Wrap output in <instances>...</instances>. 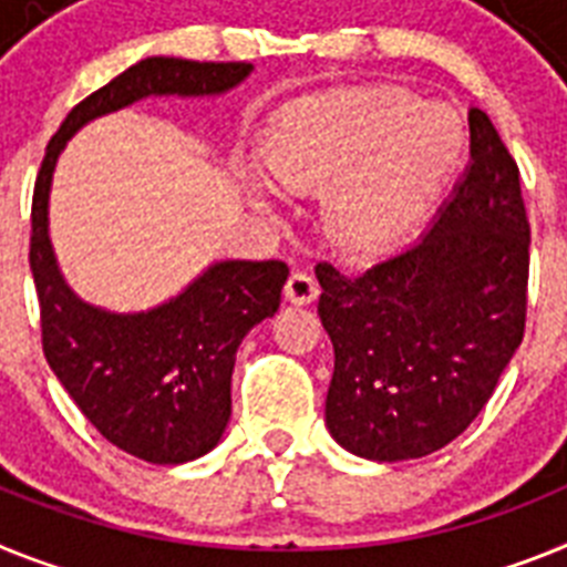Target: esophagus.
Segmentation results:
<instances>
[{
	"instance_id": "obj_1",
	"label": "esophagus",
	"mask_w": 567,
	"mask_h": 567,
	"mask_svg": "<svg viewBox=\"0 0 567 567\" xmlns=\"http://www.w3.org/2000/svg\"><path fill=\"white\" fill-rule=\"evenodd\" d=\"M285 297L293 305H311L319 297V282L305 270H293L285 282Z\"/></svg>"
}]
</instances>
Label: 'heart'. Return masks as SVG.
I'll return each mask as SVG.
<instances>
[{"label":"heart","instance_id":"obj_1","mask_svg":"<svg viewBox=\"0 0 567 567\" xmlns=\"http://www.w3.org/2000/svg\"><path fill=\"white\" fill-rule=\"evenodd\" d=\"M462 151V127L442 105L400 87L313 93L274 113L259 145L265 179L285 190L322 188L324 234L344 250H371L402 234L436 194ZM262 205V179L239 176Z\"/></svg>","mask_w":567,"mask_h":567}]
</instances>
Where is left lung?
<instances>
[{"mask_svg": "<svg viewBox=\"0 0 567 567\" xmlns=\"http://www.w3.org/2000/svg\"><path fill=\"white\" fill-rule=\"evenodd\" d=\"M471 162L431 228L362 274L317 265L333 342L324 425L373 462L420 460L491 400L525 331L530 230L519 167L488 113L467 111Z\"/></svg>", "mask_w": 567, "mask_h": 567, "instance_id": "1", "label": "left lung"}]
</instances>
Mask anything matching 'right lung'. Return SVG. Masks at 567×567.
Instances as JSON below:
<instances>
[{
    "instance_id": "1",
    "label": "right lung",
    "mask_w": 567,
    "mask_h": 567,
    "mask_svg": "<svg viewBox=\"0 0 567 567\" xmlns=\"http://www.w3.org/2000/svg\"><path fill=\"white\" fill-rule=\"evenodd\" d=\"M250 71L248 62L142 59L68 113L33 188L31 270L48 365L107 442L154 465L194 462L219 445L236 351L250 328L279 311L288 265L219 259L147 311L85 302L68 285L51 243L53 171L87 122L151 96H223Z\"/></svg>"
}]
</instances>
